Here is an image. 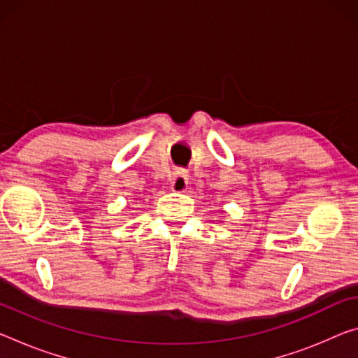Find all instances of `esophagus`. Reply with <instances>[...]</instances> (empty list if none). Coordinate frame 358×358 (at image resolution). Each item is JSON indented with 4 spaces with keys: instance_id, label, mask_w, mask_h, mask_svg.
Listing matches in <instances>:
<instances>
[{
    "instance_id": "esophagus-1",
    "label": "esophagus",
    "mask_w": 358,
    "mask_h": 358,
    "mask_svg": "<svg viewBox=\"0 0 358 358\" xmlns=\"http://www.w3.org/2000/svg\"><path fill=\"white\" fill-rule=\"evenodd\" d=\"M188 185H189L188 175H186L185 172H178L172 180V189L177 192H185L186 189H188Z\"/></svg>"
}]
</instances>
